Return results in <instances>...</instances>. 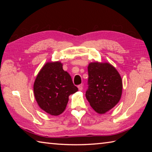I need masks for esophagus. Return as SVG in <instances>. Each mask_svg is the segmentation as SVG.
I'll list each match as a JSON object with an SVG mask.
<instances>
[{"instance_id": "1", "label": "esophagus", "mask_w": 152, "mask_h": 152, "mask_svg": "<svg viewBox=\"0 0 152 152\" xmlns=\"http://www.w3.org/2000/svg\"><path fill=\"white\" fill-rule=\"evenodd\" d=\"M78 88L80 91H82V89H83V85L82 84H80V85L78 86Z\"/></svg>"}]
</instances>
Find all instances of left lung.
I'll return each instance as SVG.
<instances>
[{
  "mask_svg": "<svg viewBox=\"0 0 152 152\" xmlns=\"http://www.w3.org/2000/svg\"><path fill=\"white\" fill-rule=\"evenodd\" d=\"M88 88L86 97L99 114H104L120 101L123 82L117 69L108 62H91L88 66Z\"/></svg>",
  "mask_w": 152,
  "mask_h": 152,
  "instance_id": "obj_1",
  "label": "left lung"
}]
</instances>
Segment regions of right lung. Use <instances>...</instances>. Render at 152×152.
I'll use <instances>...</instances> for the list:
<instances>
[{"label": "right lung", "mask_w": 152, "mask_h": 152, "mask_svg": "<svg viewBox=\"0 0 152 152\" xmlns=\"http://www.w3.org/2000/svg\"><path fill=\"white\" fill-rule=\"evenodd\" d=\"M59 61L46 63L37 74L33 92L37 104L43 110L58 116L66 109L69 96L78 91L70 74Z\"/></svg>", "instance_id": "1"}]
</instances>
